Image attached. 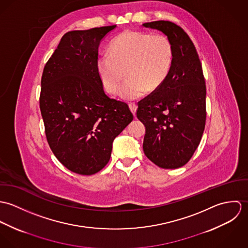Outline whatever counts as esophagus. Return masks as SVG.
<instances>
[{"label":"esophagus","instance_id":"esophagus-1","mask_svg":"<svg viewBox=\"0 0 248 248\" xmlns=\"http://www.w3.org/2000/svg\"><path fill=\"white\" fill-rule=\"evenodd\" d=\"M129 108H130V109H131L132 113H133L134 115H136V113H137V109H138V106H137L136 104H129Z\"/></svg>","mask_w":248,"mask_h":248}]
</instances>
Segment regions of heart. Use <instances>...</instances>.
<instances>
[{
    "instance_id": "1",
    "label": "heart",
    "mask_w": 248,
    "mask_h": 248,
    "mask_svg": "<svg viewBox=\"0 0 248 248\" xmlns=\"http://www.w3.org/2000/svg\"><path fill=\"white\" fill-rule=\"evenodd\" d=\"M108 50L97 58L98 75L110 93L118 92L127 75L119 94L128 101L140 98L147 91H157L173 66V45L162 34L126 31L112 40Z\"/></svg>"
}]
</instances>
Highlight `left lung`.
Returning <instances> with one entry per match:
<instances>
[{
	"label": "left lung",
	"mask_w": 248,
	"mask_h": 248,
	"mask_svg": "<svg viewBox=\"0 0 248 248\" xmlns=\"http://www.w3.org/2000/svg\"><path fill=\"white\" fill-rule=\"evenodd\" d=\"M171 41L173 66L164 84L139 103L138 118L145 126L143 151L155 165L177 169L197 150L205 127L206 87L196 47L187 33L169 21L142 25Z\"/></svg>",
	"instance_id": "1"
}]
</instances>
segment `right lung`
I'll use <instances>...</instances> for the list:
<instances>
[{
	"label": "right lung",
	"mask_w": 248,
	"mask_h": 248,
	"mask_svg": "<svg viewBox=\"0 0 248 248\" xmlns=\"http://www.w3.org/2000/svg\"><path fill=\"white\" fill-rule=\"evenodd\" d=\"M115 28L67 32L42 75L40 109L46 140L57 159L79 175L106 166L114 139L134 119L126 103L107 95L96 70L99 45Z\"/></svg>",
	"instance_id": "right-lung-1"
}]
</instances>
